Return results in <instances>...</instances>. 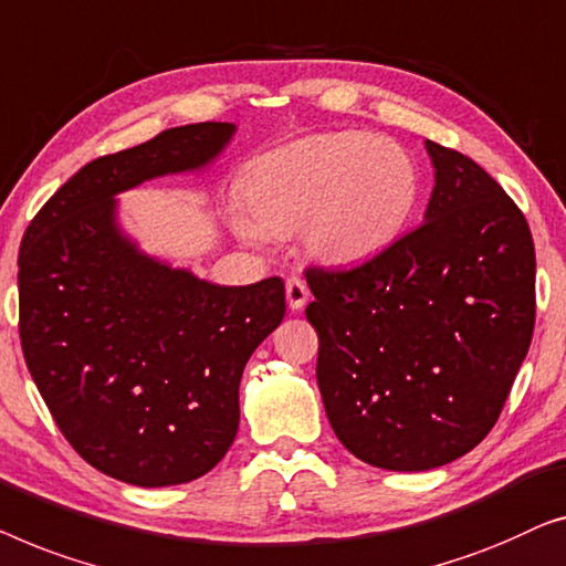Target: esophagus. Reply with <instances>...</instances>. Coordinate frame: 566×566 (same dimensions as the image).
Returning <instances> with one entry per match:
<instances>
[{"instance_id": "esophagus-1", "label": "esophagus", "mask_w": 566, "mask_h": 566, "mask_svg": "<svg viewBox=\"0 0 566 566\" xmlns=\"http://www.w3.org/2000/svg\"><path fill=\"white\" fill-rule=\"evenodd\" d=\"M284 292H286V305H290V310H302L307 305L310 290H307L305 280H300V276H290V280H286Z\"/></svg>"}]
</instances>
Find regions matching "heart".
<instances>
[{
    "mask_svg": "<svg viewBox=\"0 0 566 566\" xmlns=\"http://www.w3.org/2000/svg\"><path fill=\"white\" fill-rule=\"evenodd\" d=\"M243 197L252 214H233L241 241L297 230L317 264L354 269L400 241L418 210L420 171L410 150L385 135H307L259 156Z\"/></svg>",
    "mask_w": 566,
    "mask_h": 566,
    "instance_id": "obj_1",
    "label": "heart"
}]
</instances>
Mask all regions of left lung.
I'll use <instances>...</instances> for the list:
<instances>
[{"instance_id": "left-lung-1", "label": "left lung", "mask_w": 566, "mask_h": 566, "mask_svg": "<svg viewBox=\"0 0 566 566\" xmlns=\"http://www.w3.org/2000/svg\"><path fill=\"white\" fill-rule=\"evenodd\" d=\"M426 150L423 226L352 272H307L325 416L356 459L389 472L443 467L492 431L536 321L523 212L472 158Z\"/></svg>"}]
</instances>
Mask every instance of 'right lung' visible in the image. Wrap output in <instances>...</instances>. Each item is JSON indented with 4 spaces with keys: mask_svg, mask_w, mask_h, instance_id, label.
<instances>
[{
    "mask_svg": "<svg viewBox=\"0 0 566 566\" xmlns=\"http://www.w3.org/2000/svg\"><path fill=\"white\" fill-rule=\"evenodd\" d=\"M238 130L197 123L74 174L20 249V340L66 441L102 474L169 488L210 472L238 433L245 361L284 317V282L226 286L150 256L120 197L205 171Z\"/></svg>",
    "mask_w": 566,
    "mask_h": 566,
    "instance_id": "obj_1",
    "label": "right lung"
}]
</instances>
